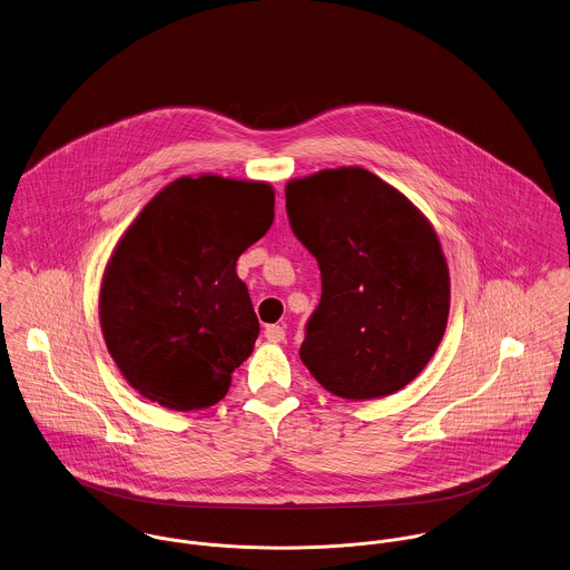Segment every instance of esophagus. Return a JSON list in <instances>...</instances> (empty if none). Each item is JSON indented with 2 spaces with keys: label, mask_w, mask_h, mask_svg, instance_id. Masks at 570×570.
<instances>
[{
  "label": "esophagus",
  "mask_w": 570,
  "mask_h": 570,
  "mask_svg": "<svg viewBox=\"0 0 570 570\" xmlns=\"http://www.w3.org/2000/svg\"><path fill=\"white\" fill-rule=\"evenodd\" d=\"M264 336L268 343H282L286 338V330L282 325H266Z\"/></svg>",
  "instance_id": "34e87169"
}]
</instances>
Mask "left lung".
<instances>
[{
  "label": "left lung",
  "mask_w": 570,
  "mask_h": 570,
  "mask_svg": "<svg viewBox=\"0 0 570 570\" xmlns=\"http://www.w3.org/2000/svg\"><path fill=\"white\" fill-rule=\"evenodd\" d=\"M286 213L321 268V302L299 350L312 377L353 401L407 386L449 318V268L432 223L360 167L291 179Z\"/></svg>",
  "instance_id": "1"
}]
</instances>
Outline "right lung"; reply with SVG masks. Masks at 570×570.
<instances>
[{
    "instance_id": "right-lung-1",
    "label": "right lung",
    "mask_w": 570,
    "mask_h": 570,
    "mask_svg": "<svg viewBox=\"0 0 570 570\" xmlns=\"http://www.w3.org/2000/svg\"><path fill=\"white\" fill-rule=\"evenodd\" d=\"M266 181L179 177L134 219L99 291L106 347L134 391L163 407H210L254 351L261 323L238 256L273 223Z\"/></svg>"
}]
</instances>
